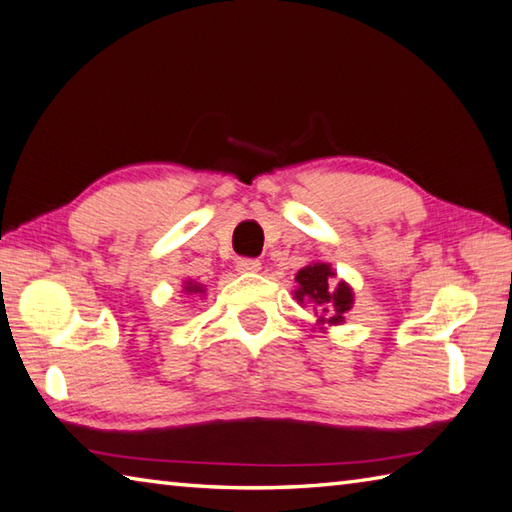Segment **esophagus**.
<instances>
[{
  "instance_id": "obj_1",
  "label": "esophagus",
  "mask_w": 512,
  "mask_h": 512,
  "mask_svg": "<svg viewBox=\"0 0 512 512\" xmlns=\"http://www.w3.org/2000/svg\"><path fill=\"white\" fill-rule=\"evenodd\" d=\"M259 268H262V264H259V259H239L237 262V273H257Z\"/></svg>"
}]
</instances>
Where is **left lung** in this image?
Instances as JSON below:
<instances>
[{"mask_svg": "<svg viewBox=\"0 0 512 512\" xmlns=\"http://www.w3.org/2000/svg\"><path fill=\"white\" fill-rule=\"evenodd\" d=\"M333 277L336 273L324 262L304 266L295 275V300L313 306L315 315H320L318 324H342L353 306V288L347 282L333 284Z\"/></svg>", "mask_w": 512, "mask_h": 512, "instance_id": "8db88e82", "label": "left lung"}]
</instances>
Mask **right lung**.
<instances>
[{"label":"right lung","instance_id":"add662e5","mask_svg":"<svg viewBox=\"0 0 512 512\" xmlns=\"http://www.w3.org/2000/svg\"><path fill=\"white\" fill-rule=\"evenodd\" d=\"M183 291L185 293H206V291H203V286L201 284H197V282H192V280H188V282H185L183 284Z\"/></svg>","mask_w":512,"mask_h":512}]
</instances>
